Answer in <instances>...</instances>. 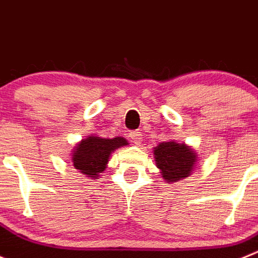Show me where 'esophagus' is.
I'll return each instance as SVG.
<instances>
[{"label": "esophagus", "mask_w": 258, "mask_h": 258, "mask_svg": "<svg viewBox=\"0 0 258 258\" xmlns=\"http://www.w3.org/2000/svg\"><path fill=\"white\" fill-rule=\"evenodd\" d=\"M128 139L131 143L140 144L141 140H143V135H141L140 131H132V132H130Z\"/></svg>", "instance_id": "esophagus-1"}]
</instances>
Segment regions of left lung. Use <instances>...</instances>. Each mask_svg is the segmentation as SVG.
I'll list each match as a JSON object with an SVG mask.
<instances>
[{"label":"left lung","mask_w":258,"mask_h":258,"mask_svg":"<svg viewBox=\"0 0 258 258\" xmlns=\"http://www.w3.org/2000/svg\"><path fill=\"white\" fill-rule=\"evenodd\" d=\"M154 158L163 180L175 182L190 175L196 164L197 154L185 144L168 141L154 148Z\"/></svg>","instance_id":"8db88e82"}]
</instances>
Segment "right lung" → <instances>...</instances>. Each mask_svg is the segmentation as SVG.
<instances>
[{
	"label": "right lung",
	"instance_id": "right-lung-1",
	"mask_svg": "<svg viewBox=\"0 0 258 258\" xmlns=\"http://www.w3.org/2000/svg\"><path fill=\"white\" fill-rule=\"evenodd\" d=\"M122 145H127L123 138L103 139L89 136L76 146L72 157L73 166L90 177H97L105 169L110 153Z\"/></svg>",
	"mask_w": 258,
	"mask_h": 258
}]
</instances>
